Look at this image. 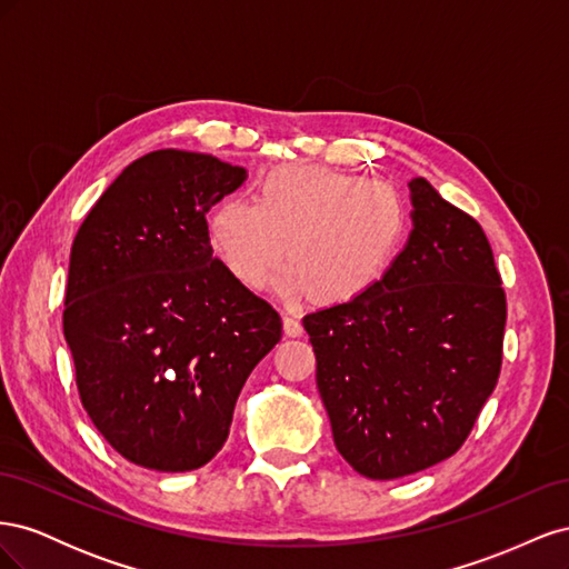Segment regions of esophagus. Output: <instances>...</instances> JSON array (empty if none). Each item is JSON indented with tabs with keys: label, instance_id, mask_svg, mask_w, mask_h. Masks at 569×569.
<instances>
[{
	"label": "esophagus",
	"instance_id": "obj_1",
	"mask_svg": "<svg viewBox=\"0 0 569 569\" xmlns=\"http://www.w3.org/2000/svg\"><path fill=\"white\" fill-rule=\"evenodd\" d=\"M282 322H284V335H287V337H301L303 325H301V320H299L297 316L284 313V316H282Z\"/></svg>",
	"mask_w": 569,
	"mask_h": 569
}]
</instances>
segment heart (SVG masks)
Wrapping results in <instances>:
<instances>
[{
	"mask_svg": "<svg viewBox=\"0 0 569 569\" xmlns=\"http://www.w3.org/2000/svg\"><path fill=\"white\" fill-rule=\"evenodd\" d=\"M406 232V203L389 182L325 166H282L256 201L226 199L209 216L216 256L249 289L287 258L280 295L347 303L385 278Z\"/></svg>",
	"mask_w": 569,
	"mask_h": 569,
	"instance_id": "obj_1",
	"label": "heart"
}]
</instances>
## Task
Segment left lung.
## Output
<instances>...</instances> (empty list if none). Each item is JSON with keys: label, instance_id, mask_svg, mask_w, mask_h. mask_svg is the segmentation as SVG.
I'll return each mask as SVG.
<instances>
[{"label": "left lung", "instance_id": "left-lung-1", "mask_svg": "<svg viewBox=\"0 0 569 569\" xmlns=\"http://www.w3.org/2000/svg\"><path fill=\"white\" fill-rule=\"evenodd\" d=\"M412 230L385 278L303 318L337 451L396 479L451 458L503 358L506 291L479 222L412 178Z\"/></svg>", "mask_w": 569, "mask_h": 569}]
</instances>
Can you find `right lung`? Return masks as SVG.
<instances>
[{
  "mask_svg": "<svg viewBox=\"0 0 569 569\" xmlns=\"http://www.w3.org/2000/svg\"><path fill=\"white\" fill-rule=\"evenodd\" d=\"M247 180L209 153L132 161L73 239L63 337L80 401L126 460L187 472L226 443L247 377L282 339L274 308L213 258L206 213Z\"/></svg>",
  "mask_w": 569,
  "mask_h": 569,
  "instance_id": "1",
  "label": "right lung"
}]
</instances>
